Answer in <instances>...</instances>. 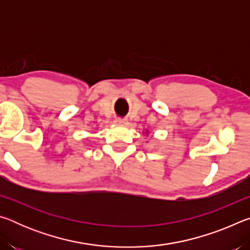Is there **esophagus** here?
<instances>
[{"label": "esophagus", "mask_w": 250, "mask_h": 250, "mask_svg": "<svg viewBox=\"0 0 250 250\" xmlns=\"http://www.w3.org/2000/svg\"><path fill=\"white\" fill-rule=\"evenodd\" d=\"M126 121L125 119H121V118H116L115 119V124L116 125H126Z\"/></svg>", "instance_id": "1"}]
</instances>
